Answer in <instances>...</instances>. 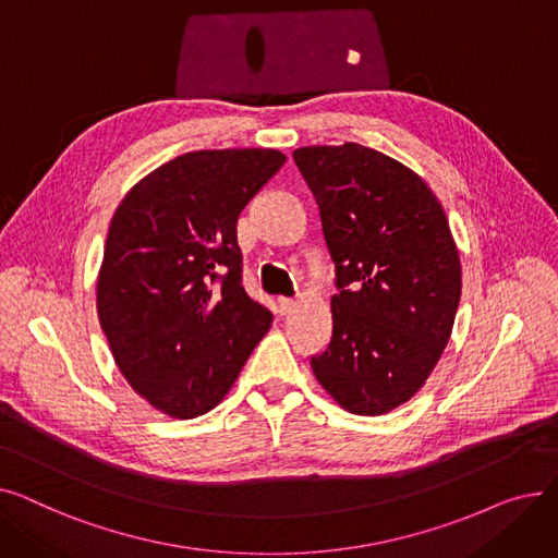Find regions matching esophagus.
<instances>
[{"label":"esophagus","instance_id":"34e87169","mask_svg":"<svg viewBox=\"0 0 558 558\" xmlns=\"http://www.w3.org/2000/svg\"><path fill=\"white\" fill-rule=\"evenodd\" d=\"M296 307V301H291V299H278V312L284 316V314H289L291 310H294Z\"/></svg>","mask_w":558,"mask_h":558}]
</instances>
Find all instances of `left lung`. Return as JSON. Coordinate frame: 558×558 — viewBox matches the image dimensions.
<instances>
[{"instance_id":"1","label":"left lung","mask_w":558,"mask_h":558,"mask_svg":"<svg viewBox=\"0 0 558 558\" xmlns=\"http://www.w3.org/2000/svg\"><path fill=\"white\" fill-rule=\"evenodd\" d=\"M335 262L332 337L312 371L345 412L379 416L441 360L461 299V262L441 203L402 162L357 142L301 146Z\"/></svg>"}]
</instances>
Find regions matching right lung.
<instances>
[{
  "mask_svg": "<svg viewBox=\"0 0 558 558\" xmlns=\"http://www.w3.org/2000/svg\"><path fill=\"white\" fill-rule=\"evenodd\" d=\"M276 149L192 151L151 171L117 208L97 282L112 357L171 418L217 407L274 314L242 284L238 217L284 165Z\"/></svg>",
  "mask_w": 558,
  "mask_h": 558,
  "instance_id": "obj_1",
  "label": "right lung"
}]
</instances>
